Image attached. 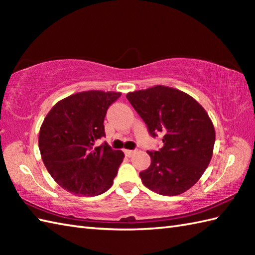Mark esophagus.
<instances>
[{
  "instance_id": "1",
  "label": "esophagus",
  "mask_w": 255,
  "mask_h": 255,
  "mask_svg": "<svg viewBox=\"0 0 255 255\" xmlns=\"http://www.w3.org/2000/svg\"><path fill=\"white\" fill-rule=\"evenodd\" d=\"M134 153V150H125V154L127 156H131Z\"/></svg>"
}]
</instances>
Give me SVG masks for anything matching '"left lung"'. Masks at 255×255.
<instances>
[{
    "mask_svg": "<svg viewBox=\"0 0 255 255\" xmlns=\"http://www.w3.org/2000/svg\"><path fill=\"white\" fill-rule=\"evenodd\" d=\"M152 137L163 134V147L147 151L151 164L140 172L145 187L176 196L198 182L213 156L216 132L207 112L191 95L164 85L126 95Z\"/></svg>",
    "mask_w": 255,
    "mask_h": 255,
    "instance_id": "obj_1",
    "label": "left lung"
}]
</instances>
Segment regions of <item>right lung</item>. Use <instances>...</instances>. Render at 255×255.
<instances>
[{"instance_id": "add662e5", "label": "right lung", "mask_w": 255, "mask_h": 255, "mask_svg": "<svg viewBox=\"0 0 255 255\" xmlns=\"http://www.w3.org/2000/svg\"><path fill=\"white\" fill-rule=\"evenodd\" d=\"M122 93L84 91L59 101L41 124L39 150L46 169L67 192L96 196L113 185L124 152L107 143L95 147L105 136L107 108Z\"/></svg>"}]
</instances>
